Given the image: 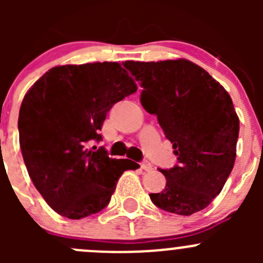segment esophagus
<instances>
[{
	"label": "esophagus",
	"instance_id": "34e87169",
	"mask_svg": "<svg viewBox=\"0 0 263 263\" xmlns=\"http://www.w3.org/2000/svg\"><path fill=\"white\" fill-rule=\"evenodd\" d=\"M140 166H141L142 171H146V172L151 171V169H153V165H151V164L148 163V161H142V163H140Z\"/></svg>",
	"mask_w": 263,
	"mask_h": 263
}]
</instances>
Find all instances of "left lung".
<instances>
[{
	"label": "left lung",
	"instance_id": "1",
	"mask_svg": "<svg viewBox=\"0 0 263 263\" xmlns=\"http://www.w3.org/2000/svg\"><path fill=\"white\" fill-rule=\"evenodd\" d=\"M123 66L141 84L142 107L158 117L178 160L173 168L159 169L166 184L150 193L151 201L185 216L203 210L234 166L239 118L232 98L208 71L183 58Z\"/></svg>",
	"mask_w": 263,
	"mask_h": 263
}]
</instances>
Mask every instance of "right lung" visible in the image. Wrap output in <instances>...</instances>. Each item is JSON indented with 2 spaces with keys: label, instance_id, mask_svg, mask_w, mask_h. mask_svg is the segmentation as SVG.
<instances>
[{
  "label": "right lung",
  "instance_id": "1",
  "mask_svg": "<svg viewBox=\"0 0 263 263\" xmlns=\"http://www.w3.org/2000/svg\"><path fill=\"white\" fill-rule=\"evenodd\" d=\"M136 90L117 62L55 66L28 90L18 113L21 153L34 185L57 214L78 220L99 213L122 173L139 166L109 158L104 147L87 148L102 140L98 131L110 108Z\"/></svg>",
  "mask_w": 263,
  "mask_h": 263
}]
</instances>
